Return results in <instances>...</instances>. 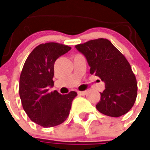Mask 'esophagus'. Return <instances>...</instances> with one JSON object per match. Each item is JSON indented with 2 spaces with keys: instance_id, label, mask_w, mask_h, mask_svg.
Listing matches in <instances>:
<instances>
[{
  "instance_id": "1",
  "label": "esophagus",
  "mask_w": 150,
  "mask_h": 150,
  "mask_svg": "<svg viewBox=\"0 0 150 150\" xmlns=\"http://www.w3.org/2000/svg\"><path fill=\"white\" fill-rule=\"evenodd\" d=\"M77 93H78L79 95H85L86 94V91H78Z\"/></svg>"
}]
</instances>
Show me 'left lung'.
I'll return each mask as SVG.
<instances>
[{
    "instance_id": "8db88e82",
    "label": "left lung",
    "mask_w": 150,
    "mask_h": 150,
    "mask_svg": "<svg viewBox=\"0 0 150 150\" xmlns=\"http://www.w3.org/2000/svg\"><path fill=\"white\" fill-rule=\"evenodd\" d=\"M91 67L90 73L105 83L96 108L103 115L120 117L134 106L137 95L136 77L126 57L107 39L75 45Z\"/></svg>"
}]
</instances>
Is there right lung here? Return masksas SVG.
I'll return each mask as SVG.
<instances>
[{
    "label": "right lung",
    "mask_w": 150,
    "mask_h": 150,
    "mask_svg": "<svg viewBox=\"0 0 150 150\" xmlns=\"http://www.w3.org/2000/svg\"><path fill=\"white\" fill-rule=\"evenodd\" d=\"M71 50L59 43L41 44L28 56L20 76L19 94L24 111L31 120L43 127L58 126L69 115L75 91L61 95L49 92L54 85V64L57 59Z\"/></svg>",
    "instance_id": "obj_1"
}]
</instances>
